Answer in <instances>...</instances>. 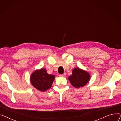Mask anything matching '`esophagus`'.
<instances>
[{
    "instance_id": "esophagus-1",
    "label": "esophagus",
    "mask_w": 121,
    "mask_h": 121,
    "mask_svg": "<svg viewBox=\"0 0 121 121\" xmlns=\"http://www.w3.org/2000/svg\"><path fill=\"white\" fill-rule=\"evenodd\" d=\"M59 76H60V77H65L66 76V73H64V74H59Z\"/></svg>"
}]
</instances>
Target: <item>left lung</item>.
Masks as SVG:
<instances>
[{"instance_id":"obj_1","label":"left lung","mask_w":121,"mask_h":121,"mask_svg":"<svg viewBox=\"0 0 121 121\" xmlns=\"http://www.w3.org/2000/svg\"><path fill=\"white\" fill-rule=\"evenodd\" d=\"M90 73L87 71L76 68L73 69L72 74L69 76L68 79L74 88H79L84 86L89 81Z\"/></svg>"}]
</instances>
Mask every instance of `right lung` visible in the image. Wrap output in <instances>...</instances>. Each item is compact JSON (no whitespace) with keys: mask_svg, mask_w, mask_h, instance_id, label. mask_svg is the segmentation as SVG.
<instances>
[{"mask_svg":"<svg viewBox=\"0 0 121 121\" xmlns=\"http://www.w3.org/2000/svg\"><path fill=\"white\" fill-rule=\"evenodd\" d=\"M55 76L48 73L47 70L44 68L36 69L30 77L31 84L41 92L46 91L51 88Z\"/></svg>","mask_w":121,"mask_h":121,"instance_id":"right-lung-1","label":"right lung"}]
</instances>
